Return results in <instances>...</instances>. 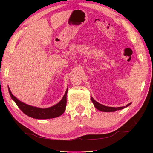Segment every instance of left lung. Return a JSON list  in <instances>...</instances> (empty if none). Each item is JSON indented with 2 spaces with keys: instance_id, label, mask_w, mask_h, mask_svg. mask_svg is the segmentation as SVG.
Here are the masks:
<instances>
[{
  "instance_id": "left-lung-1",
  "label": "left lung",
  "mask_w": 153,
  "mask_h": 153,
  "mask_svg": "<svg viewBox=\"0 0 153 153\" xmlns=\"http://www.w3.org/2000/svg\"><path fill=\"white\" fill-rule=\"evenodd\" d=\"M91 101L93 103L94 106H95V108L100 110V111L102 112H115L116 110H122L125 108L126 107L128 106L131 105V103H129L128 105H127L126 106H122V107H110V106H106L105 105H102L101 104L99 103L98 102H97L96 100L94 99L93 97H91Z\"/></svg>"
}]
</instances>
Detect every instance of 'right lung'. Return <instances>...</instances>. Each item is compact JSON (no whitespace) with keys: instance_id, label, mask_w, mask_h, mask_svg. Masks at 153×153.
<instances>
[{"instance_id":"right-lung-1","label":"right lung","mask_w":153,"mask_h":153,"mask_svg":"<svg viewBox=\"0 0 153 153\" xmlns=\"http://www.w3.org/2000/svg\"><path fill=\"white\" fill-rule=\"evenodd\" d=\"M8 91L12 99L16 102V105L25 114L35 119H51L56 118L61 116L64 112L66 107V95L68 92V88L66 91L64 97L60 101L53 106L48 107L46 108H38L22 102L18 100L16 97L13 95L10 89L8 87Z\"/></svg>"}]
</instances>
